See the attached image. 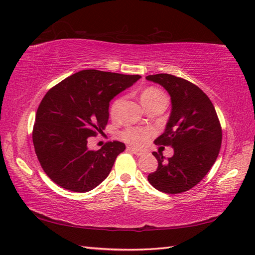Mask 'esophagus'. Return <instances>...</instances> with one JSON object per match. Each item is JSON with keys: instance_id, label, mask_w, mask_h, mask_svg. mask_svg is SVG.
<instances>
[{"instance_id": "1", "label": "esophagus", "mask_w": 255, "mask_h": 255, "mask_svg": "<svg viewBox=\"0 0 255 255\" xmlns=\"http://www.w3.org/2000/svg\"><path fill=\"white\" fill-rule=\"evenodd\" d=\"M127 151L135 154L136 156H141V155H143V154H145L144 149H138V148H133V147H129V146L127 147Z\"/></svg>"}]
</instances>
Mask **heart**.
<instances>
[{"instance_id":"heart-1","label":"heart","mask_w":255,"mask_h":255,"mask_svg":"<svg viewBox=\"0 0 255 255\" xmlns=\"http://www.w3.org/2000/svg\"><path fill=\"white\" fill-rule=\"evenodd\" d=\"M141 101L147 108L148 106H151V104L157 103L160 101H167V98H166V95L162 93L160 89L151 86L142 91ZM122 102H123V98H117V99H115L112 102V104H111L109 114L112 120H117V117H119ZM151 135H152V132L149 131V130L133 128V127L126 128L121 132V138L124 141H126L127 143H129V144L136 145V146L144 144V143L151 138Z\"/></svg>"}]
</instances>
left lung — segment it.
<instances>
[{
  "label": "left lung",
  "instance_id": "1",
  "mask_svg": "<svg viewBox=\"0 0 255 255\" xmlns=\"http://www.w3.org/2000/svg\"><path fill=\"white\" fill-rule=\"evenodd\" d=\"M146 80L161 85L170 95V117L165 132L154 143L174 151L168 159L161 153H153L158 167L147 180L162 193L186 192L205 178L218 158L222 143L219 117L208 96L184 78L161 73Z\"/></svg>",
  "mask_w": 255,
  "mask_h": 255
}]
</instances>
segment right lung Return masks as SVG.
<instances>
[{
  "mask_svg": "<svg viewBox=\"0 0 255 255\" xmlns=\"http://www.w3.org/2000/svg\"><path fill=\"white\" fill-rule=\"evenodd\" d=\"M98 70H83L64 78L44 96L35 115L32 139L37 159L51 181L68 191L86 193L107 179L119 141L98 151L87 146L89 136L102 132L109 121L110 101L139 80Z\"/></svg>",
  "mask_w": 255,
  "mask_h": 255,
  "instance_id": "right-lung-1",
  "label": "right lung"
}]
</instances>
